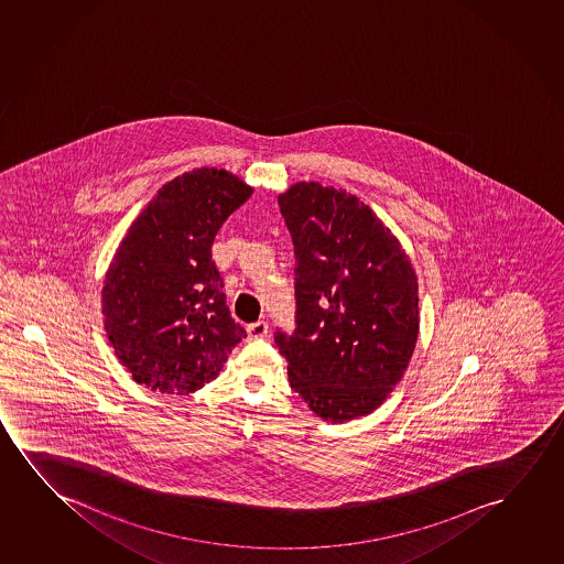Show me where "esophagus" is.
Segmentation results:
<instances>
[{
	"label": "esophagus",
	"instance_id": "1",
	"mask_svg": "<svg viewBox=\"0 0 564 564\" xmlns=\"http://www.w3.org/2000/svg\"><path fill=\"white\" fill-rule=\"evenodd\" d=\"M247 332L250 339H263V337H268V333H270V325H268V322L260 319V322L248 325Z\"/></svg>",
	"mask_w": 564,
	"mask_h": 564
}]
</instances>
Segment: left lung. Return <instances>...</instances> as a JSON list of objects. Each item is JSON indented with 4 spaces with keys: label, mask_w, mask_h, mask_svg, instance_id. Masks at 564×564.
<instances>
[{
    "label": "left lung",
    "mask_w": 564,
    "mask_h": 564,
    "mask_svg": "<svg viewBox=\"0 0 564 564\" xmlns=\"http://www.w3.org/2000/svg\"><path fill=\"white\" fill-rule=\"evenodd\" d=\"M278 200L296 258V329L275 332L289 383L325 422L366 416L401 381L416 347V273L355 194L296 183Z\"/></svg>",
    "instance_id": "obj_1"
}]
</instances>
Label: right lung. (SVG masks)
Listing matches in <instances>:
<instances>
[{
  "mask_svg": "<svg viewBox=\"0 0 564 564\" xmlns=\"http://www.w3.org/2000/svg\"><path fill=\"white\" fill-rule=\"evenodd\" d=\"M250 194L229 171H188L158 191L121 240L101 312L119 362L140 386L194 393L247 337L225 304L212 245Z\"/></svg>",
  "mask_w": 564,
  "mask_h": 564,
  "instance_id": "right-lung-1",
  "label": "right lung"
}]
</instances>
